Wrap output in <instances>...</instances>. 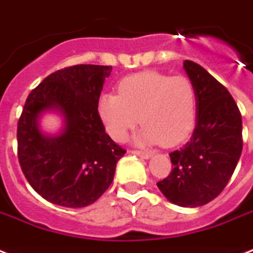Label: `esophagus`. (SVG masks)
<instances>
[{"mask_svg": "<svg viewBox=\"0 0 253 253\" xmlns=\"http://www.w3.org/2000/svg\"><path fill=\"white\" fill-rule=\"evenodd\" d=\"M131 154L136 155V156H139V158H143V159L152 158V154H151V152H143V151H131Z\"/></svg>", "mask_w": 253, "mask_h": 253, "instance_id": "obj_1", "label": "esophagus"}]
</instances>
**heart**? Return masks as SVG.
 <instances>
[{"label": "heart", "instance_id": "b5f03b06", "mask_svg": "<svg viewBox=\"0 0 253 253\" xmlns=\"http://www.w3.org/2000/svg\"><path fill=\"white\" fill-rule=\"evenodd\" d=\"M119 95H99L97 110L105 130L123 142L140 121L134 142L142 146H174L192 131L197 113L196 87L188 77L140 72L121 81Z\"/></svg>", "mask_w": 253, "mask_h": 253}]
</instances>
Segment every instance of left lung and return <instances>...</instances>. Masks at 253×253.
<instances>
[{
	"label": "left lung",
	"instance_id": "obj_1",
	"mask_svg": "<svg viewBox=\"0 0 253 253\" xmlns=\"http://www.w3.org/2000/svg\"><path fill=\"white\" fill-rule=\"evenodd\" d=\"M184 71L196 87V127L189 142L169 154L173 169L158 188L177 206L198 208L219 196L235 170L243 150L242 115L206 69L185 60Z\"/></svg>",
	"mask_w": 253,
	"mask_h": 253
}]
</instances>
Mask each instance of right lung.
Here are the masks:
<instances>
[{"instance_id":"add662e5","label":"right lung","mask_w":253,"mask_h":253,"mask_svg":"<svg viewBox=\"0 0 253 253\" xmlns=\"http://www.w3.org/2000/svg\"><path fill=\"white\" fill-rule=\"evenodd\" d=\"M113 67L80 64L49 75L26 99L18 122V159L29 184L44 200L85 208L106 192L126 151L105 132L97 105ZM45 114L62 121L55 134Z\"/></svg>"}]
</instances>
